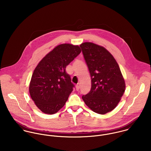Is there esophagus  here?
Segmentation results:
<instances>
[{"label": "esophagus", "mask_w": 151, "mask_h": 151, "mask_svg": "<svg viewBox=\"0 0 151 151\" xmlns=\"http://www.w3.org/2000/svg\"><path fill=\"white\" fill-rule=\"evenodd\" d=\"M80 84H77V85H76V90H77V91H78V90H79V89H80Z\"/></svg>", "instance_id": "34e87169"}]
</instances>
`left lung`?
I'll list each match as a JSON object with an SVG mask.
<instances>
[{"instance_id": "obj_1", "label": "left lung", "mask_w": 151, "mask_h": 151, "mask_svg": "<svg viewBox=\"0 0 151 151\" xmlns=\"http://www.w3.org/2000/svg\"><path fill=\"white\" fill-rule=\"evenodd\" d=\"M91 77V91L82 98L94 112L104 114L116 108L126 84L120 67L103 46L91 42L80 45Z\"/></svg>"}]
</instances>
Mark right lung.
Here are the masks:
<instances>
[{
    "mask_svg": "<svg viewBox=\"0 0 151 151\" xmlns=\"http://www.w3.org/2000/svg\"><path fill=\"white\" fill-rule=\"evenodd\" d=\"M81 51L78 45H59L35 68L29 91L32 99L43 113L55 114L65 105L75 86L65 68Z\"/></svg>",
    "mask_w": 151,
    "mask_h": 151,
    "instance_id": "1",
    "label": "right lung"
}]
</instances>
